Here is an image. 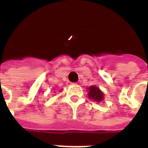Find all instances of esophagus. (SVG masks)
Masks as SVG:
<instances>
[{"label": "esophagus", "instance_id": "esophagus-1", "mask_svg": "<svg viewBox=\"0 0 148 148\" xmlns=\"http://www.w3.org/2000/svg\"><path fill=\"white\" fill-rule=\"evenodd\" d=\"M73 84L74 83H72V82H67V86H71V85H73Z\"/></svg>", "mask_w": 148, "mask_h": 148}]
</instances>
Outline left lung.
Instances as JSON below:
<instances>
[{
  "instance_id": "obj_1",
  "label": "left lung",
  "mask_w": 148,
  "mask_h": 148,
  "mask_svg": "<svg viewBox=\"0 0 148 148\" xmlns=\"http://www.w3.org/2000/svg\"><path fill=\"white\" fill-rule=\"evenodd\" d=\"M87 90H88L89 98L96 102H101L105 98V94L101 90H100L99 87L96 86H91L88 87Z\"/></svg>"
}]
</instances>
